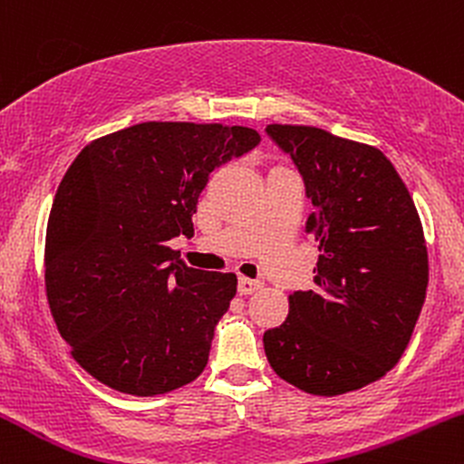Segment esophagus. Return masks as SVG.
Here are the masks:
<instances>
[{
  "instance_id": "esophagus-1",
  "label": "esophagus",
  "mask_w": 464,
  "mask_h": 464,
  "mask_svg": "<svg viewBox=\"0 0 464 464\" xmlns=\"http://www.w3.org/2000/svg\"><path fill=\"white\" fill-rule=\"evenodd\" d=\"M259 287H262V281H257V279H246V276H239V281H237V292L242 296H248V295H253V292H257Z\"/></svg>"
}]
</instances>
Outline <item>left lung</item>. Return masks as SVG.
<instances>
[{
	"instance_id": "obj_1",
	"label": "left lung",
	"mask_w": 464,
	"mask_h": 464,
	"mask_svg": "<svg viewBox=\"0 0 464 464\" xmlns=\"http://www.w3.org/2000/svg\"><path fill=\"white\" fill-rule=\"evenodd\" d=\"M299 169L321 244L314 290L264 334L287 384L334 397L386 375L406 351L428 290V248L406 185L377 148L314 126H266Z\"/></svg>"
}]
</instances>
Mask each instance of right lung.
I'll list each match as a JSON object with an SVG mask.
<instances>
[{"label":"right lung","mask_w":464,"mask_h":464,"mask_svg":"<svg viewBox=\"0 0 464 464\" xmlns=\"http://www.w3.org/2000/svg\"><path fill=\"white\" fill-rule=\"evenodd\" d=\"M259 141L246 126L146 121L69 165L47 222L45 290L73 360L104 386L154 397L205 371L237 279L189 268L168 242L194 236L209 174Z\"/></svg>","instance_id":"1"}]
</instances>
